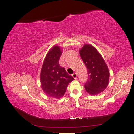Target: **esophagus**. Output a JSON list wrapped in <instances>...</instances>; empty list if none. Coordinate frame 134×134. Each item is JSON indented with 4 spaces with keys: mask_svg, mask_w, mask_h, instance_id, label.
Here are the masks:
<instances>
[{
    "mask_svg": "<svg viewBox=\"0 0 134 134\" xmlns=\"http://www.w3.org/2000/svg\"><path fill=\"white\" fill-rule=\"evenodd\" d=\"M72 77H73V78H74V79H76L77 75H76V73H75V72H74V73L72 74Z\"/></svg>",
    "mask_w": 134,
    "mask_h": 134,
    "instance_id": "esophagus-1",
    "label": "esophagus"
}]
</instances>
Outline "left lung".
Wrapping results in <instances>:
<instances>
[{
  "label": "left lung",
  "mask_w": 134,
  "mask_h": 134,
  "mask_svg": "<svg viewBox=\"0 0 134 134\" xmlns=\"http://www.w3.org/2000/svg\"><path fill=\"white\" fill-rule=\"evenodd\" d=\"M79 54L87 67L88 79L84 84L86 91L91 95L98 94L106 88L109 83V71L107 64L96 48L84 44Z\"/></svg>",
  "instance_id": "1"
}]
</instances>
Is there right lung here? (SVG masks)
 I'll return each mask as SVG.
<instances>
[{
    "mask_svg": "<svg viewBox=\"0 0 134 134\" xmlns=\"http://www.w3.org/2000/svg\"><path fill=\"white\" fill-rule=\"evenodd\" d=\"M62 51L54 46L48 51L41 68L40 81L43 91L48 97L60 98L65 93L68 84L74 79L61 66L59 61Z\"/></svg>",
    "mask_w": 134,
    "mask_h": 134,
    "instance_id": "right-lung-1",
    "label": "right lung"
}]
</instances>
